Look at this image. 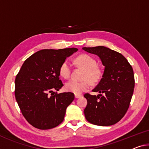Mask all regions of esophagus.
Returning a JSON list of instances; mask_svg holds the SVG:
<instances>
[{"instance_id":"1","label":"esophagus","mask_w":149,"mask_h":149,"mask_svg":"<svg viewBox=\"0 0 149 149\" xmlns=\"http://www.w3.org/2000/svg\"><path fill=\"white\" fill-rule=\"evenodd\" d=\"M74 97H75V98H78L81 97V95H78V94H75Z\"/></svg>"}]
</instances>
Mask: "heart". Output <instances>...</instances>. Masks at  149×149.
Returning a JSON list of instances; mask_svg holds the SVG:
<instances>
[{
	"mask_svg": "<svg viewBox=\"0 0 149 149\" xmlns=\"http://www.w3.org/2000/svg\"><path fill=\"white\" fill-rule=\"evenodd\" d=\"M75 62L79 67L84 69L81 81H68L65 84L66 90L75 94H81L89 86V82L91 84H96L100 81L102 76V71L97 67V62L89 54H83L77 57ZM71 73V65L69 61L65 60L59 68V74L65 79H68Z\"/></svg>",
	"mask_w": 149,
	"mask_h": 149,
	"instance_id": "heart-1",
	"label": "heart"
}]
</instances>
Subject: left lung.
<instances>
[{
  "instance_id": "obj_1",
  "label": "left lung",
  "mask_w": 149,
  "mask_h": 149,
  "mask_svg": "<svg viewBox=\"0 0 149 149\" xmlns=\"http://www.w3.org/2000/svg\"><path fill=\"white\" fill-rule=\"evenodd\" d=\"M84 51L97 55L104 66V73L93 92L84 94L87 105L84 110L86 119L98 126H111L118 123L127 113L134 87L133 69L119 52L98 46L83 47Z\"/></svg>"
}]
</instances>
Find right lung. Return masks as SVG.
Segmentation results:
<instances>
[{
  "instance_id": "obj_1",
  "label": "right lung",
  "mask_w": 149,
  "mask_h": 149,
  "mask_svg": "<svg viewBox=\"0 0 149 149\" xmlns=\"http://www.w3.org/2000/svg\"><path fill=\"white\" fill-rule=\"evenodd\" d=\"M77 51V48L41 50L24 62L16 77V100L24 117L36 129H51L63 121L74 95L54 91L63 86L59 79L61 64Z\"/></svg>"
}]
</instances>
